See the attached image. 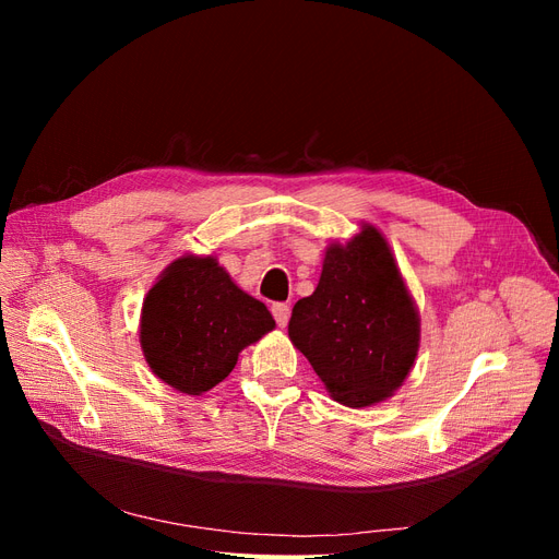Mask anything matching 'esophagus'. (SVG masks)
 Returning <instances> with one entry per match:
<instances>
[{
    "label": "esophagus",
    "mask_w": 559,
    "mask_h": 559,
    "mask_svg": "<svg viewBox=\"0 0 559 559\" xmlns=\"http://www.w3.org/2000/svg\"><path fill=\"white\" fill-rule=\"evenodd\" d=\"M289 306H286V302H275L273 306V317H275V321H277V326L280 329H284L286 324H289Z\"/></svg>",
    "instance_id": "1"
}]
</instances>
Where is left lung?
<instances>
[{
  "label": "left lung",
  "instance_id": "1",
  "mask_svg": "<svg viewBox=\"0 0 559 559\" xmlns=\"http://www.w3.org/2000/svg\"><path fill=\"white\" fill-rule=\"evenodd\" d=\"M289 337L333 401L368 408L394 396L419 349V310L373 224L331 242L312 296L300 298Z\"/></svg>",
  "mask_w": 559,
  "mask_h": 559
}]
</instances>
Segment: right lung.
Masks as SVG:
<instances>
[{
  "label": "right lung",
  "instance_id": "obj_1",
  "mask_svg": "<svg viewBox=\"0 0 559 559\" xmlns=\"http://www.w3.org/2000/svg\"><path fill=\"white\" fill-rule=\"evenodd\" d=\"M273 329L270 310L242 292L216 257L183 253L142 302L140 345L158 380L200 396L226 380L240 352Z\"/></svg>",
  "mask_w": 559,
  "mask_h": 559
}]
</instances>
